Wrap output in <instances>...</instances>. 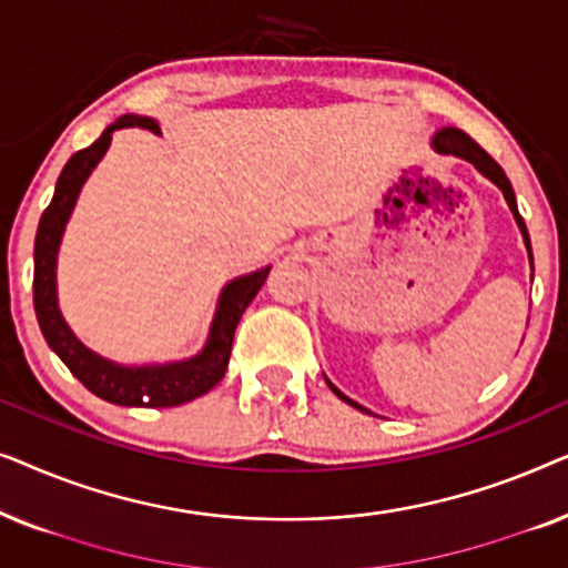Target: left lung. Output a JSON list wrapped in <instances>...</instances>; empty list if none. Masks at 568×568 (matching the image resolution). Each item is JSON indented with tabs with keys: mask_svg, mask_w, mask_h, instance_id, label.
<instances>
[{
	"mask_svg": "<svg viewBox=\"0 0 568 568\" xmlns=\"http://www.w3.org/2000/svg\"><path fill=\"white\" fill-rule=\"evenodd\" d=\"M432 146H434V150H437L439 154H453V158H460V160H465V162H470V165L476 168L480 175L488 178V181H491V183L496 185V189H499V191L504 193V199H507V204H509V209H511V214H515L517 227H519V232H523V240H525V247H527V258H530V268H532V247H530V235H527L525 220H523V216H519L517 199H515V189H511V183H509L507 173H504V170H501L499 165H496V160L491 158V154H488L486 150H480V146L476 144V139H470L468 134H465L463 129H455V126H445V129L434 131V136H432ZM325 383H328L331 390L336 393L341 400L348 403V406H354V408L364 410V414H369L367 408L359 406V403L352 400V398H348V395L341 393L338 387L333 385L328 377H325Z\"/></svg>",
	"mask_w": 568,
	"mask_h": 568,
	"instance_id": "left-lung-1",
	"label": "left lung"
}]
</instances>
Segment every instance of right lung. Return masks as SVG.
<instances>
[{
  "mask_svg": "<svg viewBox=\"0 0 568 568\" xmlns=\"http://www.w3.org/2000/svg\"><path fill=\"white\" fill-rule=\"evenodd\" d=\"M150 129L152 134H160V123L150 119V115H121L119 121L111 123L98 142H92L88 150H80L69 158V162L61 170L57 191L49 209H45L41 222H38L36 232V271H33V305L36 317L41 325V333L51 352L67 364L69 372L95 393L98 398L115 406L129 408H170L183 406L193 398L212 390L227 372L232 338H235V328L243 317L245 307L251 305L255 294L266 282L271 266H263L251 274L232 278L222 286L220 300H216V310L209 325L206 344L201 346L199 354L189 356V359L178 362H162V364H121L113 359H105L98 352H92L74 336L59 310V292H57V263H59V247L61 237H64L67 222L72 216L77 199H80L82 185L88 183L92 170L98 162L105 158L108 146H111L113 131L119 129Z\"/></svg>",
  "mask_w": 568,
  "mask_h": 568,
  "instance_id": "obj_1",
  "label": "right lung"
}]
</instances>
